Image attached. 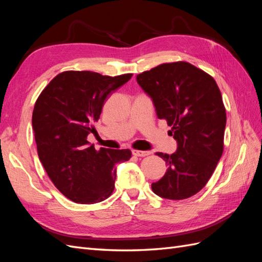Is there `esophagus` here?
I'll return each mask as SVG.
<instances>
[{
	"label": "esophagus",
	"mask_w": 262,
	"mask_h": 262,
	"mask_svg": "<svg viewBox=\"0 0 262 262\" xmlns=\"http://www.w3.org/2000/svg\"><path fill=\"white\" fill-rule=\"evenodd\" d=\"M132 154H133L134 156L143 157V156H147V155H149V154H150V152H149V150H136V149H133V150H132Z\"/></svg>",
	"instance_id": "1"
}]
</instances>
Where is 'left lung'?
Wrapping results in <instances>:
<instances>
[{
    "mask_svg": "<svg viewBox=\"0 0 262 262\" xmlns=\"http://www.w3.org/2000/svg\"><path fill=\"white\" fill-rule=\"evenodd\" d=\"M152 98L157 117L171 126L177 141L171 155L157 152L168 166L153 192L182 200L207 185L224 148L226 112L219 86L204 71L179 61L153 68L137 76Z\"/></svg>",
    "mask_w": 262,
    "mask_h": 262,
    "instance_id": "1",
    "label": "left lung"
}]
</instances>
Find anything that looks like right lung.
Masks as SVG:
<instances>
[{"label":"right lung","instance_id":"obj_1","mask_svg":"<svg viewBox=\"0 0 262 262\" xmlns=\"http://www.w3.org/2000/svg\"><path fill=\"white\" fill-rule=\"evenodd\" d=\"M132 74L101 75L67 71L39 95L33 113L38 156L59 191L76 203L93 204L112 195L116 165L131 157L130 149H95L87 141L95 133L106 98Z\"/></svg>","mask_w":262,"mask_h":262}]
</instances>
